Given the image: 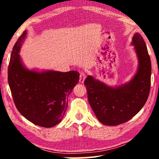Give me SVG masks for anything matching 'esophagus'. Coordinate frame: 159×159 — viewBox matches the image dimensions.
<instances>
[{
    "mask_svg": "<svg viewBox=\"0 0 159 159\" xmlns=\"http://www.w3.org/2000/svg\"><path fill=\"white\" fill-rule=\"evenodd\" d=\"M85 79V74L83 73V72H80V79H79V82L83 83V82H84V80Z\"/></svg>",
    "mask_w": 159,
    "mask_h": 159,
    "instance_id": "34e87169",
    "label": "esophagus"
}]
</instances>
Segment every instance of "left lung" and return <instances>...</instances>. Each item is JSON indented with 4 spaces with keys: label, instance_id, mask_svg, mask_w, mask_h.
I'll list each match as a JSON object with an SVG mask.
<instances>
[{
    "label": "left lung",
    "instance_id": "8db88e82",
    "mask_svg": "<svg viewBox=\"0 0 159 159\" xmlns=\"http://www.w3.org/2000/svg\"><path fill=\"white\" fill-rule=\"evenodd\" d=\"M131 45L138 64L129 81L109 86L90 75L84 81L90 105L104 125L114 126L127 122L140 111L149 97L152 65L146 44L136 32Z\"/></svg>",
    "mask_w": 159,
    "mask_h": 159
}]
</instances>
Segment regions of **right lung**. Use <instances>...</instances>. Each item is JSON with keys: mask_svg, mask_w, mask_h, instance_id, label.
Instances as JSON below:
<instances>
[{"mask_svg": "<svg viewBox=\"0 0 159 159\" xmlns=\"http://www.w3.org/2000/svg\"><path fill=\"white\" fill-rule=\"evenodd\" d=\"M27 31L13 47L8 67V83L19 112L34 124L52 128L62 120L68 96L79 80L76 71L29 69L20 52Z\"/></svg>", "mask_w": 159, "mask_h": 159, "instance_id": "1", "label": "right lung"}]
</instances>
